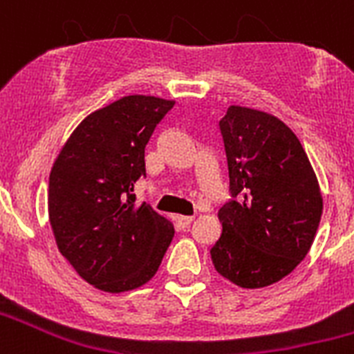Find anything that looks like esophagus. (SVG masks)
I'll return each mask as SVG.
<instances>
[{
	"mask_svg": "<svg viewBox=\"0 0 354 354\" xmlns=\"http://www.w3.org/2000/svg\"><path fill=\"white\" fill-rule=\"evenodd\" d=\"M175 220H177V223H179V227L186 228L187 225H189V223H192V221H193V216H177Z\"/></svg>",
	"mask_w": 354,
	"mask_h": 354,
	"instance_id": "esophagus-1",
	"label": "esophagus"
}]
</instances>
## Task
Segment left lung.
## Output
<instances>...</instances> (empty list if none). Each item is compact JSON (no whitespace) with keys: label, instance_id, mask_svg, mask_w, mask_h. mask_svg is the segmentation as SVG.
Returning a JSON list of instances; mask_svg holds the SVG:
<instances>
[{"label":"left lung","instance_id":"left-lung-1","mask_svg":"<svg viewBox=\"0 0 354 354\" xmlns=\"http://www.w3.org/2000/svg\"><path fill=\"white\" fill-rule=\"evenodd\" d=\"M234 200L218 211L216 271L243 289L280 282L314 243L323 195L298 136L274 115L230 106L220 120Z\"/></svg>","mask_w":354,"mask_h":354}]
</instances>
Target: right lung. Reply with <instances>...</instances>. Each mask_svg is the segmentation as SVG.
<instances>
[{
  "label": "right lung",
  "instance_id": "1",
  "mask_svg": "<svg viewBox=\"0 0 354 354\" xmlns=\"http://www.w3.org/2000/svg\"><path fill=\"white\" fill-rule=\"evenodd\" d=\"M175 101L126 95L97 109L68 136L49 175L48 211L60 253L83 280L126 292L154 277L174 225L136 204L145 147Z\"/></svg>",
  "mask_w": 354,
  "mask_h": 354
}]
</instances>
